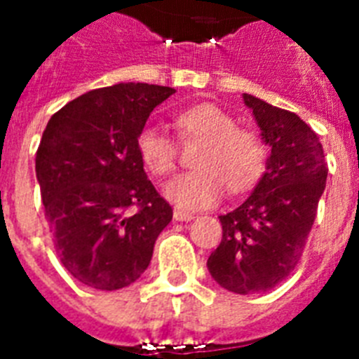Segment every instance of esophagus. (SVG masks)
I'll return each instance as SVG.
<instances>
[{"instance_id":"esophagus-1","label":"esophagus","mask_w":359,"mask_h":359,"mask_svg":"<svg viewBox=\"0 0 359 359\" xmlns=\"http://www.w3.org/2000/svg\"><path fill=\"white\" fill-rule=\"evenodd\" d=\"M173 218L177 219V222H190V219L196 218V214L186 212V210H182V208H175Z\"/></svg>"}]
</instances>
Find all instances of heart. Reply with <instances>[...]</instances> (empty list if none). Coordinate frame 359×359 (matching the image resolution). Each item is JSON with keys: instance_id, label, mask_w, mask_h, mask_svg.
I'll use <instances>...</instances> for the list:
<instances>
[{"instance_id": "obj_1", "label": "heart", "mask_w": 359, "mask_h": 359, "mask_svg": "<svg viewBox=\"0 0 359 359\" xmlns=\"http://www.w3.org/2000/svg\"><path fill=\"white\" fill-rule=\"evenodd\" d=\"M182 140L203 141L194 160L196 171L165 184V197L182 208H207L231 191L250 190L266 168V145L255 130L236 126V119L214 104H197L175 117ZM137 152L154 177H168L177 168L179 145L158 128H143Z\"/></svg>"}]
</instances>
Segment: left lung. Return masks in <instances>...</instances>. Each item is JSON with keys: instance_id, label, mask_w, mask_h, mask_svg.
Returning a JSON list of instances; mask_svg holds the SVG:
<instances>
[{"instance_id": "1", "label": "left lung", "mask_w": 359, "mask_h": 359, "mask_svg": "<svg viewBox=\"0 0 359 359\" xmlns=\"http://www.w3.org/2000/svg\"><path fill=\"white\" fill-rule=\"evenodd\" d=\"M244 104L272 152L253 194L219 216L224 236L207 266L224 289L257 294L289 278L300 261L328 163L317 134L298 115L253 95H244Z\"/></svg>"}]
</instances>
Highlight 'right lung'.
<instances>
[{
  "mask_svg": "<svg viewBox=\"0 0 359 359\" xmlns=\"http://www.w3.org/2000/svg\"><path fill=\"white\" fill-rule=\"evenodd\" d=\"M175 89L117 83L95 89L48 121L35 171L59 261L98 290L145 272L173 208L147 179L137 135Z\"/></svg>",
  "mask_w": 359,
  "mask_h": 359,
  "instance_id": "1",
  "label": "right lung"
}]
</instances>
